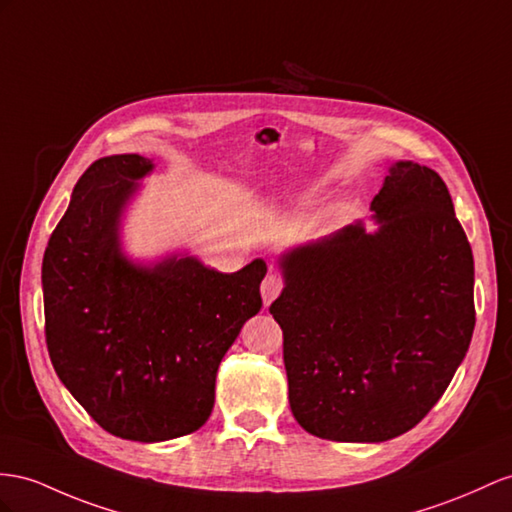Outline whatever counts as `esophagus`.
Returning a JSON list of instances; mask_svg holds the SVG:
<instances>
[{
    "label": "esophagus",
    "instance_id": "esophagus-1",
    "mask_svg": "<svg viewBox=\"0 0 512 512\" xmlns=\"http://www.w3.org/2000/svg\"><path fill=\"white\" fill-rule=\"evenodd\" d=\"M281 292H283V279L277 272H268L266 279L261 281V298H264V305L268 307Z\"/></svg>",
    "mask_w": 512,
    "mask_h": 512
}]
</instances>
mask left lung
Returning a JSON list of instances; mask_svg holds the SVG:
<instances>
[{"mask_svg":"<svg viewBox=\"0 0 512 512\" xmlns=\"http://www.w3.org/2000/svg\"><path fill=\"white\" fill-rule=\"evenodd\" d=\"M361 222L283 257L270 305L283 329L290 406L329 441H387L448 389L476 326L474 255L443 179L393 164Z\"/></svg>","mask_w":512,"mask_h":512,"instance_id":"obj_1","label":"left lung"}]
</instances>
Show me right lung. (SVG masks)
<instances>
[{
	"label": "right lung",
	"instance_id": "obj_1",
	"mask_svg": "<svg viewBox=\"0 0 512 512\" xmlns=\"http://www.w3.org/2000/svg\"><path fill=\"white\" fill-rule=\"evenodd\" d=\"M153 168L101 157L75 183L43 257L45 342L73 398L110 435L166 441L214 409L218 365L261 309L266 264L222 274L192 257L138 268L121 255V207Z\"/></svg>",
	"mask_w": 512,
	"mask_h": 512
}]
</instances>
